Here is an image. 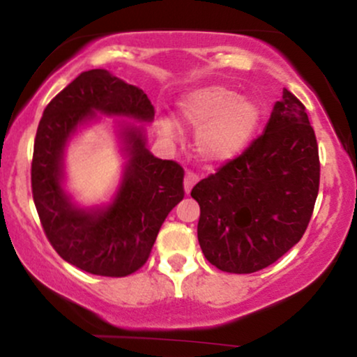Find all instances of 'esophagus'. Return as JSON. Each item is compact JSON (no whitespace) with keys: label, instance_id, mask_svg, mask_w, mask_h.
<instances>
[{"label":"esophagus","instance_id":"1","mask_svg":"<svg viewBox=\"0 0 357 357\" xmlns=\"http://www.w3.org/2000/svg\"><path fill=\"white\" fill-rule=\"evenodd\" d=\"M198 179H199L198 174L192 173V171H188L186 176H184V191H186V195L191 191V188L195 186Z\"/></svg>","mask_w":357,"mask_h":357}]
</instances>
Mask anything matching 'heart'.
Returning <instances> with one entry per match:
<instances>
[{
    "label": "heart",
    "instance_id": "obj_1",
    "mask_svg": "<svg viewBox=\"0 0 357 357\" xmlns=\"http://www.w3.org/2000/svg\"><path fill=\"white\" fill-rule=\"evenodd\" d=\"M181 124L198 130L196 151L208 162L230 161L247 146L258 124V109L223 85H208L184 96L178 105ZM165 137H173L169 124L161 126Z\"/></svg>",
    "mask_w": 357,
    "mask_h": 357
}]
</instances>
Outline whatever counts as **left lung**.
Returning <instances> with one entry per match:
<instances>
[{
	"mask_svg": "<svg viewBox=\"0 0 357 357\" xmlns=\"http://www.w3.org/2000/svg\"><path fill=\"white\" fill-rule=\"evenodd\" d=\"M319 179V146L305 105L284 90L265 132L191 190L203 255L230 273L272 265L309 227Z\"/></svg>",
	"mask_w": 357,
	"mask_h": 357,
	"instance_id": "left-lung-1",
	"label": "left lung"
}]
</instances>
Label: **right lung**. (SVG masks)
Here are the masks:
<instances>
[{
    "label": "right lung",
    "mask_w": 357,
    "mask_h": 357,
    "mask_svg": "<svg viewBox=\"0 0 357 357\" xmlns=\"http://www.w3.org/2000/svg\"><path fill=\"white\" fill-rule=\"evenodd\" d=\"M153 121L154 107L141 89L105 68L82 72L43 110L36 129L31 192L45 235L68 264L92 275L126 277L146 264L162 221L184 198V169L146 149L136 127L124 130L130 153L116 202L104 211L75 208L60 186L61 154L70 134L93 116Z\"/></svg>",
    "instance_id": "1"
}]
</instances>
